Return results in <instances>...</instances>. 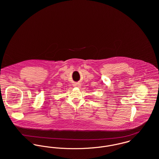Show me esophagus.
Instances as JSON below:
<instances>
[{
	"instance_id": "1",
	"label": "esophagus",
	"mask_w": 159,
	"mask_h": 159,
	"mask_svg": "<svg viewBox=\"0 0 159 159\" xmlns=\"http://www.w3.org/2000/svg\"><path fill=\"white\" fill-rule=\"evenodd\" d=\"M74 86H75V87H80V84L78 83H76L74 84Z\"/></svg>"
}]
</instances>
